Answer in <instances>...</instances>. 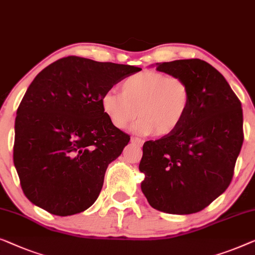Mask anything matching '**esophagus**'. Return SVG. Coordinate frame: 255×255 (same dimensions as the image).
Returning a JSON list of instances; mask_svg holds the SVG:
<instances>
[{
    "label": "esophagus",
    "mask_w": 255,
    "mask_h": 255,
    "mask_svg": "<svg viewBox=\"0 0 255 255\" xmlns=\"http://www.w3.org/2000/svg\"><path fill=\"white\" fill-rule=\"evenodd\" d=\"M131 142L132 143H135L136 146H141L143 143V140H141L140 138H135V136H133V138H131Z\"/></svg>",
    "instance_id": "1"
}]
</instances>
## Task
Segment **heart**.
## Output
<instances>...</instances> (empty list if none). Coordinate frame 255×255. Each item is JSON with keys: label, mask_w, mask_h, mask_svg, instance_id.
Instances as JSON below:
<instances>
[{"label": "heart", "mask_w": 255, "mask_h": 255, "mask_svg": "<svg viewBox=\"0 0 255 255\" xmlns=\"http://www.w3.org/2000/svg\"><path fill=\"white\" fill-rule=\"evenodd\" d=\"M191 105L187 83L157 71L134 73L122 83V93H103L101 107L113 127L124 130L136 116L133 130L141 135H167L182 124Z\"/></svg>", "instance_id": "1"}]
</instances>
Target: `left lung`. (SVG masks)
Wrapping results in <instances>:
<instances>
[{
  "label": "left lung",
  "mask_w": 255,
  "mask_h": 255,
  "mask_svg": "<svg viewBox=\"0 0 255 255\" xmlns=\"http://www.w3.org/2000/svg\"><path fill=\"white\" fill-rule=\"evenodd\" d=\"M156 70L185 80L191 105L175 131L143 143L141 191L160 212L198 213L234 177L244 141L242 103L226 78L199 58L156 63Z\"/></svg>",
  "instance_id": "8db88e82"
}]
</instances>
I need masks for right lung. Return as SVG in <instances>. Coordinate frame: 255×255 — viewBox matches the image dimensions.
<instances>
[{
	"instance_id": "obj_1",
	"label": "right lung",
	"mask_w": 255,
	"mask_h": 255,
	"mask_svg": "<svg viewBox=\"0 0 255 255\" xmlns=\"http://www.w3.org/2000/svg\"><path fill=\"white\" fill-rule=\"evenodd\" d=\"M133 65L68 56L29 85L14 122L13 163L32 204L58 216L82 213L130 141L103 113L105 92L140 71Z\"/></svg>"
}]
</instances>
